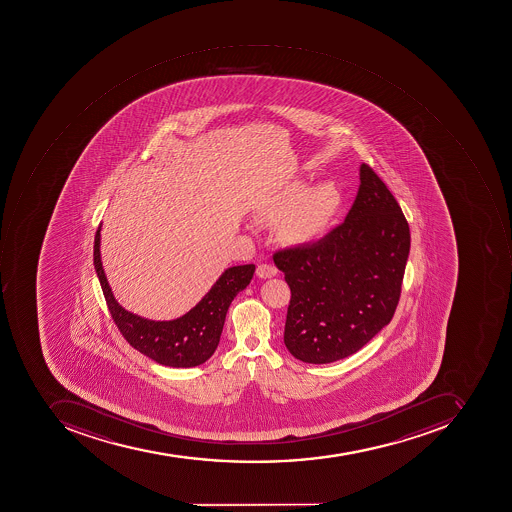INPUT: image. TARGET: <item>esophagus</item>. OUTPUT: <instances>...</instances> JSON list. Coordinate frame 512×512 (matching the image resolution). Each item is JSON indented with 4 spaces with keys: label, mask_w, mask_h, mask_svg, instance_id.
<instances>
[{
    "label": "esophagus",
    "mask_w": 512,
    "mask_h": 512,
    "mask_svg": "<svg viewBox=\"0 0 512 512\" xmlns=\"http://www.w3.org/2000/svg\"><path fill=\"white\" fill-rule=\"evenodd\" d=\"M275 274H277V268H275L274 265L261 263V265L257 266V275L261 277V279H271Z\"/></svg>",
    "instance_id": "1"
}]
</instances>
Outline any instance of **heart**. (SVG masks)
I'll return each instance as SVG.
<instances>
[{"mask_svg": "<svg viewBox=\"0 0 512 512\" xmlns=\"http://www.w3.org/2000/svg\"><path fill=\"white\" fill-rule=\"evenodd\" d=\"M305 191V185H291L265 208V215L271 218L283 215L280 232L289 243H307L318 237L338 204V193L332 185Z\"/></svg>", "mask_w": 512, "mask_h": 512, "instance_id": "1", "label": "heart"}]
</instances>
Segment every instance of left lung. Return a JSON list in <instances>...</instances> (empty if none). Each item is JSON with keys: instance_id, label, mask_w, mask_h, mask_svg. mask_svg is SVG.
<instances>
[{"instance_id": "8db88e82", "label": "left lung", "mask_w": 512, "mask_h": 512, "mask_svg": "<svg viewBox=\"0 0 512 512\" xmlns=\"http://www.w3.org/2000/svg\"><path fill=\"white\" fill-rule=\"evenodd\" d=\"M346 221L318 243L272 258L291 289L285 341L311 364L342 360L391 322L402 294L409 226L399 202L367 163Z\"/></svg>"}]
</instances>
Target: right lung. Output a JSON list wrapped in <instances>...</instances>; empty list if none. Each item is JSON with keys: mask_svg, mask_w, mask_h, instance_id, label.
Wrapping results in <instances>:
<instances>
[{"mask_svg": "<svg viewBox=\"0 0 512 512\" xmlns=\"http://www.w3.org/2000/svg\"><path fill=\"white\" fill-rule=\"evenodd\" d=\"M93 263L110 316L123 338L138 352L170 367L199 366L215 353L227 310L235 296L251 283L255 272L254 265L233 266L185 316L176 321L154 322L124 310L113 297L101 265L99 229L93 246Z\"/></svg>", "mask_w": 512, "mask_h": 512, "instance_id": "add662e5", "label": "right lung"}]
</instances>
